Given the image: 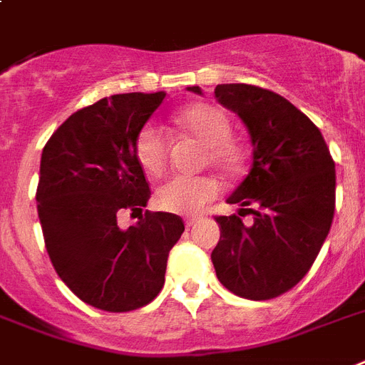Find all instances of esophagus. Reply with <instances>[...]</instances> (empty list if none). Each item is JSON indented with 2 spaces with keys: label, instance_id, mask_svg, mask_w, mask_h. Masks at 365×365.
<instances>
[{
  "label": "esophagus",
  "instance_id": "1",
  "mask_svg": "<svg viewBox=\"0 0 365 365\" xmlns=\"http://www.w3.org/2000/svg\"><path fill=\"white\" fill-rule=\"evenodd\" d=\"M192 223H195V219H192V217H187V227H191Z\"/></svg>",
  "mask_w": 365,
  "mask_h": 365
}]
</instances>
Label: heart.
<instances>
[{"label": "heart", "mask_w": 365, "mask_h": 365, "mask_svg": "<svg viewBox=\"0 0 365 365\" xmlns=\"http://www.w3.org/2000/svg\"><path fill=\"white\" fill-rule=\"evenodd\" d=\"M174 125L195 136L206 146V159L225 176H236L242 170V152L229 138L230 121L221 108L212 105H192L173 118ZM136 155L142 167L153 178L167 170V138L155 127H146L136 140ZM219 185L212 178L178 176L159 189L161 206L174 212H195L217 195Z\"/></svg>", "instance_id": "heart-1"}]
</instances>
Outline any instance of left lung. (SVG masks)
<instances>
[{
  "instance_id": "1",
  "label": "left lung",
  "mask_w": 365,
  "mask_h": 365,
  "mask_svg": "<svg viewBox=\"0 0 365 365\" xmlns=\"http://www.w3.org/2000/svg\"><path fill=\"white\" fill-rule=\"evenodd\" d=\"M213 93L251 135L253 167L229 202L244 206L242 217L254 213L250 227L236 213L215 217L221 238L213 268L234 294L269 300L309 272L330 232L336 163L319 127L285 97L251 84H221Z\"/></svg>"
}]
</instances>
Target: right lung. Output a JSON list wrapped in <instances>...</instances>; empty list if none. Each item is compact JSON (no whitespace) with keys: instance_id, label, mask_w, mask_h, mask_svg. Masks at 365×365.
Here are the masks:
<instances>
[{"instance_id":"right-lung-1","label":"right lung","mask_w":365,"mask_h":365,"mask_svg":"<svg viewBox=\"0 0 365 365\" xmlns=\"http://www.w3.org/2000/svg\"><path fill=\"white\" fill-rule=\"evenodd\" d=\"M165 96L105 97L69 115L43 148L35 198L46 251L65 285L97 309L150 304L185 230L167 212L146 210L125 230L115 217L120 210L142 212L152 195L136 140Z\"/></svg>"}]
</instances>
